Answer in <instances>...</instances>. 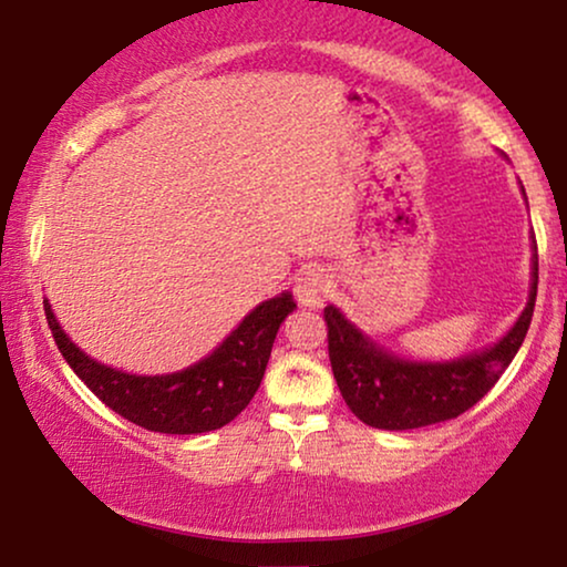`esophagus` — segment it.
Instances as JSON below:
<instances>
[{
    "mask_svg": "<svg viewBox=\"0 0 567 567\" xmlns=\"http://www.w3.org/2000/svg\"><path fill=\"white\" fill-rule=\"evenodd\" d=\"M293 293H297V301L301 307H322L330 293V278L322 268H307L305 274L297 278Z\"/></svg>",
    "mask_w": 567,
    "mask_h": 567,
    "instance_id": "34e87169",
    "label": "esophagus"
}]
</instances>
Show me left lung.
Returning <instances> with one entry per match:
<instances>
[{
    "label": "left lung",
    "mask_w": 567,
    "mask_h": 567,
    "mask_svg": "<svg viewBox=\"0 0 567 567\" xmlns=\"http://www.w3.org/2000/svg\"><path fill=\"white\" fill-rule=\"evenodd\" d=\"M537 252V243L532 245ZM539 260L532 258V291L522 317L498 343L454 361L400 359L351 324L338 307H324L328 351L338 390L351 413L371 429L410 431L452 421L480 402L522 348L537 301Z\"/></svg>",
    "instance_id": "obj_1"
}]
</instances>
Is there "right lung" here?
Here are the masks:
<instances>
[{"label": "right lung", "mask_w": 567, "mask_h": 567, "mask_svg": "<svg viewBox=\"0 0 567 567\" xmlns=\"http://www.w3.org/2000/svg\"><path fill=\"white\" fill-rule=\"evenodd\" d=\"M43 309L61 355L95 398L146 431L185 436L221 429L250 405L266 374L276 332L297 301L289 291L262 301L206 359L162 377L126 374L97 363L61 330L49 299H43Z\"/></svg>", "instance_id": "obj_1"}]
</instances>
